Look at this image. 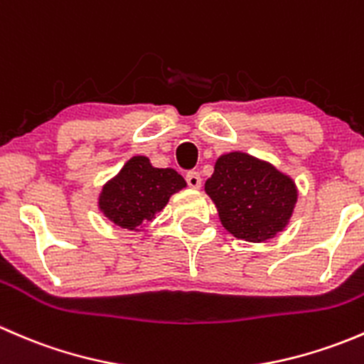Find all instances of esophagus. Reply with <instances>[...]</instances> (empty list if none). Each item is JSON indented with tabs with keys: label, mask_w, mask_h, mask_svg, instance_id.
<instances>
[{
	"label": "esophagus",
	"mask_w": 364,
	"mask_h": 364,
	"mask_svg": "<svg viewBox=\"0 0 364 364\" xmlns=\"http://www.w3.org/2000/svg\"><path fill=\"white\" fill-rule=\"evenodd\" d=\"M186 181H188L190 188H193V190H199L200 185H203L200 174H199V172H196V171H192V172H188V174H186Z\"/></svg>",
	"instance_id": "obj_1"
}]
</instances>
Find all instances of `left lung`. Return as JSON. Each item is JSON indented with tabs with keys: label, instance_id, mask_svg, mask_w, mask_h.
Wrapping results in <instances>:
<instances>
[{
	"label": "left lung",
	"instance_id": "obj_1",
	"mask_svg": "<svg viewBox=\"0 0 364 364\" xmlns=\"http://www.w3.org/2000/svg\"><path fill=\"white\" fill-rule=\"evenodd\" d=\"M204 192L223 229L248 243H266L285 230L299 197L291 176L245 151L220 155Z\"/></svg>",
	"mask_w": 364,
	"mask_h": 364
}]
</instances>
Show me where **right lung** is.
Here are the masks:
<instances>
[{"instance_id":"add662e5","label":"right lung","mask_w":364,"mask_h":364,"mask_svg":"<svg viewBox=\"0 0 364 364\" xmlns=\"http://www.w3.org/2000/svg\"><path fill=\"white\" fill-rule=\"evenodd\" d=\"M186 181L171 167H155L144 155L132 156L114 178L102 186L98 211L119 229L142 232Z\"/></svg>"}]
</instances>
